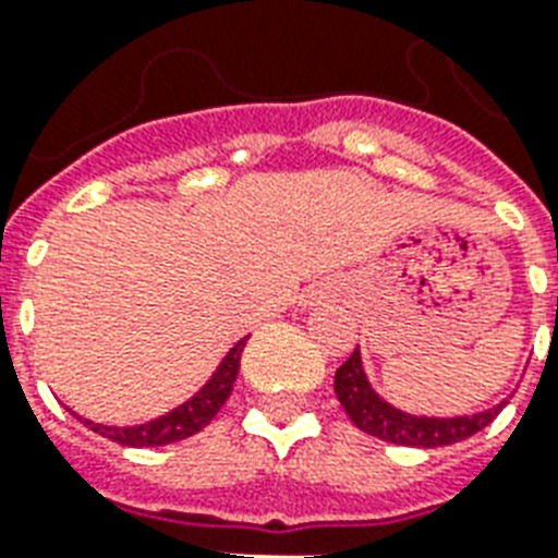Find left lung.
<instances>
[{"label": "left lung", "instance_id": "obj_1", "mask_svg": "<svg viewBox=\"0 0 558 558\" xmlns=\"http://www.w3.org/2000/svg\"><path fill=\"white\" fill-rule=\"evenodd\" d=\"M336 397H339V402L344 405L356 428L379 437V440L397 442V446H414V449H437V446L466 440V437H472V434L493 423L495 416L501 414V408L507 405V402H501V405L489 408V411H477L472 416H449V420L405 414V411L388 405L371 388V381L362 371L359 348L336 371Z\"/></svg>", "mask_w": 558, "mask_h": 558}]
</instances>
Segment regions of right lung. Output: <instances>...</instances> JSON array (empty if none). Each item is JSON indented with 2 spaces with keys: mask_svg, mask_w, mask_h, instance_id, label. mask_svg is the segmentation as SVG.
<instances>
[{
  "mask_svg": "<svg viewBox=\"0 0 558 558\" xmlns=\"http://www.w3.org/2000/svg\"><path fill=\"white\" fill-rule=\"evenodd\" d=\"M245 341H248V336L228 350V356L222 359V365L210 376L208 385L196 397L187 399L185 405L173 408L170 414L159 416V420H150V423L144 425H124V428H118V425H98L92 423V420H83V423L89 425L95 434H100V437L121 442V446H133V449H142V446H168V442L185 440L191 434L202 432L217 416L219 408L226 405V399L231 397L236 373H240V356H243Z\"/></svg>",
  "mask_w": 558,
  "mask_h": 558,
  "instance_id": "right-lung-1",
  "label": "right lung"
}]
</instances>
